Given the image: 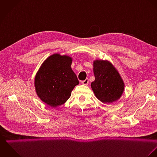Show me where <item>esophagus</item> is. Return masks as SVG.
<instances>
[{
	"label": "esophagus",
	"mask_w": 157,
	"mask_h": 157,
	"mask_svg": "<svg viewBox=\"0 0 157 157\" xmlns=\"http://www.w3.org/2000/svg\"><path fill=\"white\" fill-rule=\"evenodd\" d=\"M88 83H89V79L88 78H86L85 80L82 81V83L85 85H88Z\"/></svg>",
	"instance_id": "esophagus-1"
}]
</instances>
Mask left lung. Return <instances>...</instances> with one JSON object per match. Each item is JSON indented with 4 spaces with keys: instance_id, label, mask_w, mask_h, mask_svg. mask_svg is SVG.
I'll return each instance as SVG.
<instances>
[{
    "instance_id": "left-lung-1",
    "label": "left lung",
    "mask_w": 157,
    "mask_h": 157,
    "mask_svg": "<svg viewBox=\"0 0 157 157\" xmlns=\"http://www.w3.org/2000/svg\"><path fill=\"white\" fill-rule=\"evenodd\" d=\"M94 73L95 79L91 83V88L99 100L109 104L120 98L124 90V83L110 62L94 61Z\"/></svg>"
}]
</instances>
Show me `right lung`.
Here are the masks:
<instances>
[{
	"label": "right lung",
	"instance_id": "obj_1",
	"mask_svg": "<svg viewBox=\"0 0 157 157\" xmlns=\"http://www.w3.org/2000/svg\"><path fill=\"white\" fill-rule=\"evenodd\" d=\"M71 63L72 59L67 56L52 55L43 63L36 75L37 95L52 108L65 103L71 91L79 83Z\"/></svg>",
	"mask_w": 157,
	"mask_h": 157
}]
</instances>
